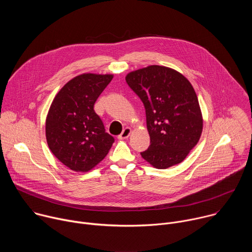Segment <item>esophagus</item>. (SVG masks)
Segmentation results:
<instances>
[{
	"label": "esophagus",
	"mask_w": 252,
	"mask_h": 252,
	"mask_svg": "<svg viewBox=\"0 0 252 252\" xmlns=\"http://www.w3.org/2000/svg\"><path fill=\"white\" fill-rule=\"evenodd\" d=\"M130 132H131V129H130L129 127H126V128L122 131V133L118 136V138H119V139H126V138H127V137L129 136Z\"/></svg>",
	"instance_id": "obj_1"
}]
</instances>
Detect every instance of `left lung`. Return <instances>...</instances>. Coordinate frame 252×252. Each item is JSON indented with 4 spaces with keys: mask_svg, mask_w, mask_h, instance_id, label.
<instances>
[{
    "mask_svg": "<svg viewBox=\"0 0 252 252\" xmlns=\"http://www.w3.org/2000/svg\"><path fill=\"white\" fill-rule=\"evenodd\" d=\"M126 81L146 109L151 146L140 153L142 158L158 169L181 163L202 132L193 87L175 69L156 64L130 71Z\"/></svg>",
    "mask_w": 252,
    "mask_h": 252,
    "instance_id": "1",
    "label": "left lung"
}]
</instances>
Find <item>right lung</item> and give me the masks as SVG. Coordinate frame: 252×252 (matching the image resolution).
<instances>
[{
    "label": "right lung",
    "instance_id": "add662e5",
    "mask_svg": "<svg viewBox=\"0 0 252 252\" xmlns=\"http://www.w3.org/2000/svg\"><path fill=\"white\" fill-rule=\"evenodd\" d=\"M113 75L83 74L68 81L55 96L46 120L53 155L75 171H89L111 150L115 138L104 129L94 105Z\"/></svg>",
    "mask_w": 252,
    "mask_h": 252
}]
</instances>
